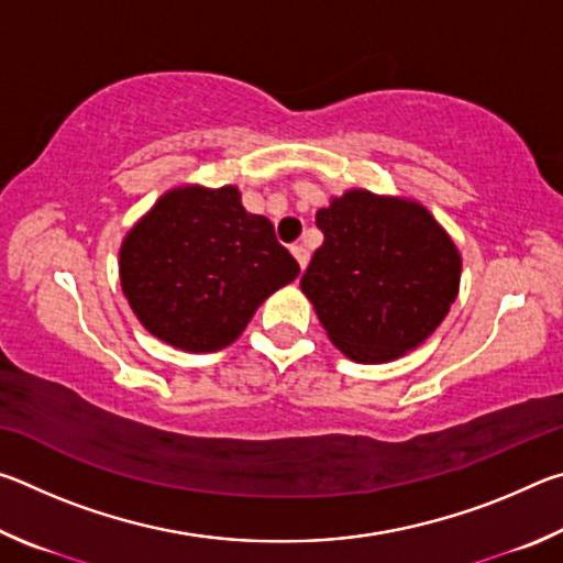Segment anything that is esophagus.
<instances>
[{"label": "esophagus", "mask_w": 563, "mask_h": 563, "mask_svg": "<svg viewBox=\"0 0 563 563\" xmlns=\"http://www.w3.org/2000/svg\"><path fill=\"white\" fill-rule=\"evenodd\" d=\"M292 255H295V261H298V265H300V271H305L308 268V261H310V253H308V247H305L302 243H295L292 247Z\"/></svg>", "instance_id": "obj_1"}]
</instances>
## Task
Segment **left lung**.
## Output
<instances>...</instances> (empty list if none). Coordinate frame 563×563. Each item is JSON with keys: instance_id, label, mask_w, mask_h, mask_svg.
<instances>
[{"instance_id": "1", "label": "left lung", "mask_w": 563, "mask_h": 563, "mask_svg": "<svg viewBox=\"0 0 563 563\" xmlns=\"http://www.w3.org/2000/svg\"><path fill=\"white\" fill-rule=\"evenodd\" d=\"M316 223L325 241L300 288L340 352L389 362L440 328L460 292L462 258L422 203L352 188Z\"/></svg>"}]
</instances>
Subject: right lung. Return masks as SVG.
<instances>
[{
    "instance_id": "right-lung-1",
    "label": "right lung",
    "mask_w": 563,
    "mask_h": 563,
    "mask_svg": "<svg viewBox=\"0 0 563 563\" xmlns=\"http://www.w3.org/2000/svg\"><path fill=\"white\" fill-rule=\"evenodd\" d=\"M300 265L235 186L170 188L121 243L119 275L133 316L186 352L231 345L258 305Z\"/></svg>"
}]
</instances>
